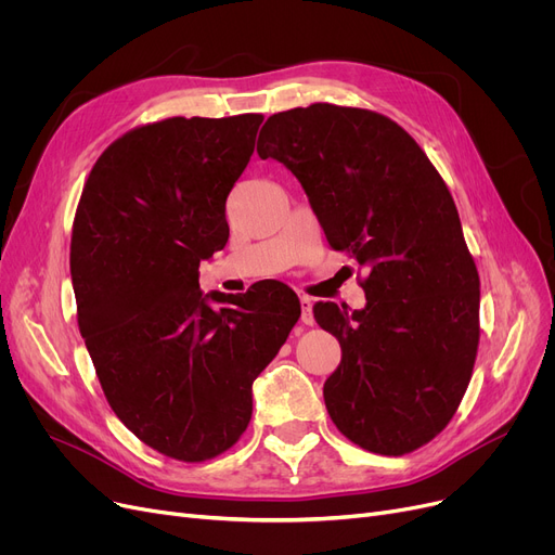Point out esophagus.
Instances as JSON below:
<instances>
[{
  "mask_svg": "<svg viewBox=\"0 0 555 555\" xmlns=\"http://www.w3.org/2000/svg\"><path fill=\"white\" fill-rule=\"evenodd\" d=\"M299 301H301V324L312 326V324H314V317H312V299L306 297V295H301Z\"/></svg>",
  "mask_w": 555,
  "mask_h": 555,
  "instance_id": "34e87169",
  "label": "esophagus"
}]
</instances>
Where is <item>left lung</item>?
<instances>
[{
    "label": "left lung",
    "mask_w": 555,
    "mask_h": 555,
    "mask_svg": "<svg viewBox=\"0 0 555 555\" xmlns=\"http://www.w3.org/2000/svg\"><path fill=\"white\" fill-rule=\"evenodd\" d=\"M256 151L295 175L331 247L366 272L362 310L312 308L341 346L324 385L333 423L369 452H414L452 421L479 346V274L443 178L396 121L331 103L272 114Z\"/></svg>",
    "instance_id": "8db88e82"
}]
</instances>
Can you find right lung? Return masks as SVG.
Listing matches in <instances>:
<instances>
[{"mask_svg": "<svg viewBox=\"0 0 555 555\" xmlns=\"http://www.w3.org/2000/svg\"><path fill=\"white\" fill-rule=\"evenodd\" d=\"M260 124L172 116L126 132L96 159L74 218L78 328L103 393L137 439L178 461L241 439L251 385L301 314L279 281L245 295L199 289V260L227 245V195Z\"/></svg>", "mask_w": 555, "mask_h": 555, "instance_id": "1", "label": "right lung"}]
</instances>
